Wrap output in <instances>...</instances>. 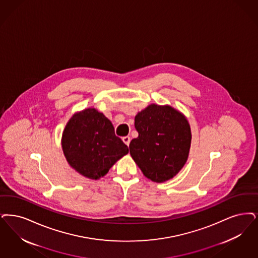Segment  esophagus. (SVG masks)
<instances>
[{"label":"esophagus","instance_id":"obj_1","mask_svg":"<svg viewBox=\"0 0 258 258\" xmlns=\"http://www.w3.org/2000/svg\"><path fill=\"white\" fill-rule=\"evenodd\" d=\"M122 139H123L124 144L126 145V146H128L130 143H131V137L130 136H124Z\"/></svg>","mask_w":258,"mask_h":258}]
</instances>
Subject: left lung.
<instances>
[{"mask_svg":"<svg viewBox=\"0 0 258 258\" xmlns=\"http://www.w3.org/2000/svg\"><path fill=\"white\" fill-rule=\"evenodd\" d=\"M138 137L130 153L143 175L155 182L173 178L185 165L191 147V128L183 114L171 105L152 103L134 118Z\"/></svg>","mask_w":258,"mask_h":258,"instance_id":"1","label":"left lung"}]
</instances>
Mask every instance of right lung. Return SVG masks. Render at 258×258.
Wrapping results in <instances>:
<instances>
[{
    "instance_id": "obj_1",
    "label": "right lung",
    "mask_w": 258,
    "mask_h": 258,
    "mask_svg": "<svg viewBox=\"0 0 258 258\" xmlns=\"http://www.w3.org/2000/svg\"><path fill=\"white\" fill-rule=\"evenodd\" d=\"M62 150L69 165L80 175L99 179L128 148L115 135L112 123L96 108L74 114L62 133Z\"/></svg>"
}]
</instances>
